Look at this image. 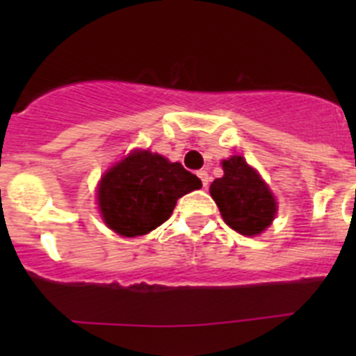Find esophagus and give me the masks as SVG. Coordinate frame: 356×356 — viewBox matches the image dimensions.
Masks as SVG:
<instances>
[{
	"mask_svg": "<svg viewBox=\"0 0 356 356\" xmlns=\"http://www.w3.org/2000/svg\"><path fill=\"white\" fill-rule=\"evenodd\" d=\"M197 176H200V180H201V184H203V187H209V181H210V176H209V172L207 171H197Z\"/></svg>",
	"mask_w": 356,
	"mask_h": 356,
	"instance_id": "esophagus-1",
	"label": "esophagus"
}]
</instances>
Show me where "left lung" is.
Returning a JSON list of instances; mask_svg holds the SVG:
<instances>
[{
	"label": "left lung",
	"instance_id": "left-lung-1",
	"mask_svg": "<svg viewBox=\"0 0 356 356\" xmlns=\"http://www.w3.org/2000/svg\"><path fill=\"white\" fill-rule=\"evenodd\" d=\"M221 163L225 175L212 181L210 196L229 228L246 237L260 235L278 210L271 188L241 155Z\"/></svg>",
	"mask_w": 356,
	"mask_h": 356
}]
</instances>
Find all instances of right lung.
<instances>
[{
	"instance_id": "right-lung-1",
	"label": "right lung",
	"mask_w": 356,
	"mask_h": 356,
	"mask_svg": "<svg viewBox=\"0 0 356 356\" xmlns=\"http://www.w3.org/2000/svg\"><path fill=\"white\" fill-rule=\"evenodd\" d=\"M200 187V178L180 162L135 149L102 176L97 205L110 229L122 237H139L168 221L176 201Z\"/></svg>"
}]
</instances>
